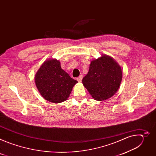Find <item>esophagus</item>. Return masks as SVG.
I'll return each mask as SVG.
<instances>
[{"instance_id": "1", "label": "esophagus", "mask_w": 156, "mask_h": 156, "mask_svg": "<svg viewBox=\"0 0 156 156\" xmlns=\"http://www.w3.org/2000/svg\"><path fill=\"white\" fill-rule=\"evenodd\" d=\"M82 79H83V75H80V76H78V77L77 78V81H78V82H81V81H82Z\"/></svg>"}]
</instances>
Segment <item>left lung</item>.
<instances>
[{
  "mask_svg": "<svg viewBox=\"0 0 156 156\" xmlns=\"http://www.w3.org/2000/svg\"><path fill=\"white\" fill-rule=\"evenodd\" d=\"M122 80L120 66L111 57L104 54L91 62L90 70L82 82L91 96L101 101L112 97Z\"/></svg>",
  "mask_w": 156,
  "mask_h": 156,
  "instance_id": "obj_1",
  "label": "left lung"
}]
</instances>
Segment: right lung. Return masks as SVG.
<instances>
[{
  "label": "right lung",
  "instance_id": "add662e5",
  "mask_svg": "<svg viewBox=\"0 0 156 156\" xmlns=\"http://www.w3.org/2000/svg\"><path fill=\"white\" fill-rule=\"evenodd\" d=\"M34 80L42 98L56 104L67 99L73 86L78 83L62 69L59 60L55 58L46 60L42 64Z\"/></svg>",
  "mask_w": 156,
  "mask_h": 156
}]
</instances>
